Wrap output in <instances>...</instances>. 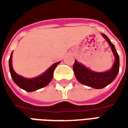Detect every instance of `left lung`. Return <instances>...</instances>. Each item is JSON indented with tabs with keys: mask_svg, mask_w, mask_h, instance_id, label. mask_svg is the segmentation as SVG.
Masks as SVG:
<instances>
[{
	"mask_svg": "<svg viewBox=\"0 0 128 128\" xmlns=\"http://www.w3.org/2000/svg\"><path fill=\"white\" fill-rule=\"evenodd\" d=\"M102 36L106 38L110 46L112 52L116 57V61L113 64V66L109 71L104 72H96L88 69L82 65L75 60L73 64V71L77 80L80 83L85 86H89L96 89H101L109 85L115 80L118 73L119 72L120 60L119 56L116 51L115 46L111 42L110 39L106 36L105 34H102Z\"/></svg>",
	"mask_w": 128,
	"mask_h": 128,
	"instance_id": "8db88e82",
	"label": "left lung"
}]
</instances>
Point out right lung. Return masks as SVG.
Returning <instances> with one entry per match:
<instances>
[{
  "instance_id": "obj_1",
  "label": "right lung",
  "mask_w": 128,
  "mask_h": 128,
  "mask_svg": "<svg viewBox=\"0 0 128 128\" xmlns=\"http://www.w3.org/2000/svg\"><path fill=\"white\" fill-rule=\"evenodd\" d=\"M12 53L10 55L9 59V68L10 75L12 77L13 81L16 82L18 86H19L20 88L28 92H32L38 89H40L43 87L46 86L51 81L52 78L53 77V72L56 69V66L60 63V62L53 64L46 72H45L41 76L35 78H25L22 77L17 75L15 71L13 70L12 67Z\"/></svg>"
}]
</instances>
